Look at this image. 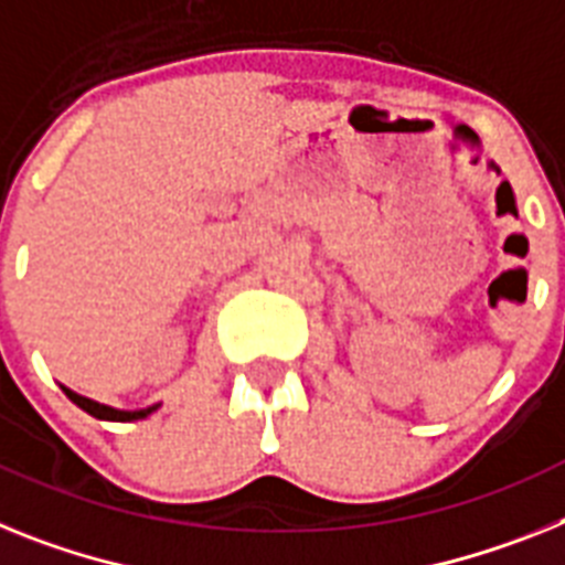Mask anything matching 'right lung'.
Instances as JSON below:
<instances>
[{
    "label": "right lung",
    "mask_w": 565,
    "mask_h": 565,
    "mask_svg": "<svg viewBox=\"0 0 565 565\" xmlns=\"http://www.w3.org/2000/svg\"><path fill=\"white\" fill-rule=\"evenodd\" d=\"M63 391H65V396H68V399L74 402V405L83 407L85 414H92V416H97V419H106V422H137V419H146V416L154 414V411H158V407H160V402H158V405L140 407V411H120V407L103 405V402H94V399H88V396H79V393H74V391H71V387H65V385H63Z\"/></svg>",
    "instance_id": "1"
}]
</instances>
